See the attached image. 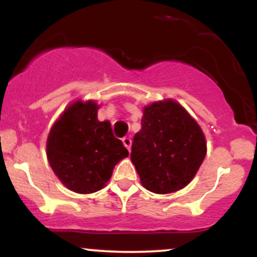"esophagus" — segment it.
Instances as JSON below:
<instances>
[{
  "instance_id": "esophagus-1",
  "label": "esophagus",
  "mask_w": 257,
  "mask_h": 257,
  "mask_svg": "<svg viewBox=\"0 0 257 257\" xmlns=\"http://www.w3.org/2000/svg\"><path fill=\"white\" fill-rule=\"evenodd\" d=\"M123 141V145H124L126 149H128V151H131V147H132V139L129 137H125L122 139Z\"/></svg>"
}]
</instances>
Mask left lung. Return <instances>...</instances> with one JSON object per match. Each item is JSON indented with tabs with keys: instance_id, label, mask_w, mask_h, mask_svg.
<instances>
[{
	"instance_id": "8db88e82",
	"label": "left lung",
	"mask_w": 257,
	"mask_h": 257,
	"mask_svg": "<svg viewBox=\"0 0 257 257\" xmlns=\"http://www.w3.org/2000/svg\"><path fill=\"white\" fill-rule=\"evenodd\" d=\"M205 155L204 133L179 102L164 99L144 107L131 158L146 190L158 194L181 190L192 181Z\"/></svg>"
}]
</instances>
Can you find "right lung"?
<instances>
[{
    "label": "right lung",
    "instance_id": "right-lung-1",
    "mask_svg": "<svg viewBox=\"0 0 257 257\" xmlns=\"http://www.w3.org/2000/svg\"><path fill=\"white\" fill-rule=\"evenodd\" d=\"M99 107L94 100L72 102L47 139V158L53 172L76 193L104 188L114 166L129 156L122 141L113 137L111 123L98 119Z\"/></svg>",
    "mask_w": 257,
    "mask_h": 257
}]
</instances>
